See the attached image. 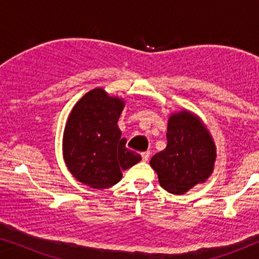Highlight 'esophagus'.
<instances>
[{
	"label": "esophagus",
	"mask_w": 259,
	"mask_h": 259,
	"mask_svg": "<svg viewBox=\"0 0 259 259\" xmlns=\"http://www.w3.org/2000/svg\"><path fill=\"white\" fill-rule=\"evenodd\" d=\"M150 152H143V153H141V158H143V161H147L148 160V158H150Z\"/></svg>",
	"instance_id": "obj_1"
}]
</instances>
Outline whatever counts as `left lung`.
Returning <instances> with one entry per match:
<instances>
[{"mask_svg":"<svg viewBox=\"0 0 259 259\" xmlns=\"http://www.w3.org/2000/svg\"><path fill=\"white\" fill-rule=\"evenodd\" d=\"M166 137L167 146L152 157L150 165L162 189L180 196L210 178L217 148L203 120L187 109L169 115Z\"/></svg>","mask_w":259,"mask_h":259,"instance_id":"left-lung-1","label":"left lung"}]
</instances>
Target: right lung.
<instances>
[{"instance_id": "add662e5", "label": "right lung", "mask_w": 259, "mask_h": 259, "mask_svg": "<svg viewBox=\"0 0 259 259\" xmlns=\"http://www.w3.org/2000/svg\"><path fill=\"white\" fill-rule=\"evenodd\" d=\"M123 107L122 98L94 88L70 111L63 131V160L83 185L95 190L112 187L121 180L122 171L141 160L121 138L118 120Z\"/></svg>"}]
</instances>
